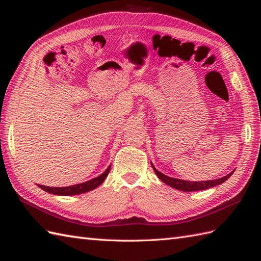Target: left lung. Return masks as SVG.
<instances>
[{"mask_svg":"<svg viewBox=\"0 0 261 261\" xmlns=\"http://www.w3.org/2000/svg\"><path fill=\"white\" fill-rule=\"evenodd\" d=\"M152 165V164H151ZM152 168L155 172V174L158 175L162 181H164L165 184L178 189V191H183V192H196V191H201V189H208L210 187L217 186L222 184L223 181H225L228 177H230L233 172L230 173L223 177L218 178V179H213V180H202V181H189V180H184V179H178V178H173V177H169L167 175L162 174L161 172H159L158 170H155V168L152 165Z\"/></svg>","mask_w":261,"mask_h":261,"instance_id":"left-lung-1","label":"left lung"}]
</instances>
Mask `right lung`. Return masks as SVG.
Wrapping results in <instances>:
<instances>
[{
  "instance_id": "obj_1",
  "label": "right lung",
  "mask_w": 261,
  "mask_h": 261,
  "mask_svg": "<svg viewBox=\"0 0 261 261\" xmlns=\"http://www.w3.org/2000/svg\"><path fill=\"white\" fill-rule=\"evenodd\" d=\"M110 172V167L106 170V172L102 173V174L96 178H92L88 181H85V183L82 184H77L73 186H68V187H49V186H44V185H39L43 191L54 194V195H61V196H70V195H78V194H84L89 191H92L99 185L103 183V180L108 176Z\"/></svg>"
}]
</instances>
